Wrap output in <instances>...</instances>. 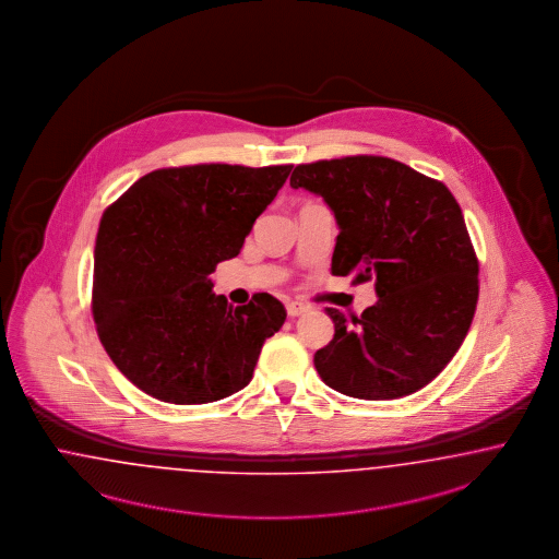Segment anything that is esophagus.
Returning a JSON list of instances; mask_svg holds the SVG:
<instances>
[{
	"instance_id": "34e87169",
	"label": "esophagus",
	"mask_w": 559,
	"mask_h": 559,
	"mask_svg": "<svg viewBox=\"0 0 559 559\" xmlns=\"http://www.w3.org/2000/svg\"><path fill=\"white\" fill-rule=\"evenodd\" d=\"M310 310L306 304L301 301H287V313L289 316H299V313H306Z\"/></svg>"
}]
</instances>
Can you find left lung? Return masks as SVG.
<instances>
[{"label": "left lung", "instance_id": "8db88e82", "mask_svg": "<svg viewBox=\"0 0 559 559\" xmlns=\"http://www.w3.org/2000/svg\"><path fill=\"white\" fill-rule=\"evenodd\" d=\"M290 187L335 212L333 274L374 281L379 293L359 318L326 308L335 336L313 356L320 379L358 400L420 391L460 349L478 301V258L460 203L441 180L382 156L299 164Z\"/></svg>", "mask_w": 559, "mask_h": 559}]
</instances>
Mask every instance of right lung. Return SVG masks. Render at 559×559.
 <instances>
[{"mask_svg":"<svg viewBox=\"0 0 559 559\" xmlns=\"http://www.w3.org/2000/svg\"><path fill=\"white\" fill-rule=\"evenodd\" d=\"M293 164L159 168L110 203L95 239L91 312L116 368L177 405L247 386L285 306L255 293L233 308L210 274L235 258Z\"/></svg>","mask_w":559,"mask_h":559,"instance_id":"obj_1","label":"right lung"}]
</instances>
